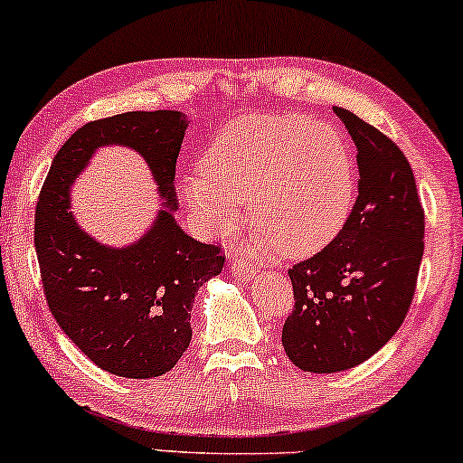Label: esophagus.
Returning <instances> with one entry per match:
<instances>
[{"label":"esophagus","instance_id":"1","mask_svg":"<svg viewBox=\"0 0 463 463\" xmlns=\"http://www.w3.org/2000/svg\"><path fill=\"white\" fill-rule=\"evenodd\" d=\"M231 269L235 271L237 275H241L243 279H251L256 275L254 269L250 265H245V260L241 259V254H232V262H231Z\"/></svg>","mask_w":463,"mask_h":463}]
</instances>
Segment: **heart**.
<instances>
[{
    "mask_svg": "<svg viewBox=\"0 0 463 463\" xmlns=\"http://www.w3.org/2000/svg\"><path fill=\"white\" fill-rule=\"evenodd\" d=\"M203 177L181 185L209 224H226L248 204L259 245L306 259L333 241L354 201V162L346 138L306 115L251 117L231 126L203 156Z\"/></svg>",
    "mask_w": 463,
    "mask_h": 463,
    "instance_id": "obj_1",
    "label": "heart"
}]
</instances>
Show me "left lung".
Returning <instances> with one entry per match:
<instances>
[{
    "instance_id": "left-lung-1",
    "label": "left lung",
    "mask_w": 463,
    "mask_h": 463,
    "mask_svg": "<svg viewBox=\"0 0 463 463\" xmlns=\"http://www.w3.org/2000/svg\"><path fill=\"white\" fill-rule=\"evenodd\" d=\"M356 145L359 196L337 237L288 269L295 307L282 344L303 372L333 373L367 361L400 329L423 259L425 213L402 149L335 107Z\"/></svg>"
}]
</instances>
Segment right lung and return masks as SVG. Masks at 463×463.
<instances>
[{
	"label": "right lung",
	"instance_id": "add662e5",
	"mask_svg": "<svg viewBox=\"0 0 463 463\" xmlns=\"http://www.w3.org/2000/svg\"><path fill=\"white\" fill-rule=\"evenodd\" d=\"M188 119L179 110H132L79 128L52 157L36 204V243L46 303L61 331L100 370L124 378L171 372L190 346V312L220 275V245L185 235L175 222V168ZM124 144L148 162L163 198L150 231L109 249L69 212V188L96 148Z\"/></svg>",
	"mask_w": 463,
	"mask_h": 463
}]
</instances>
